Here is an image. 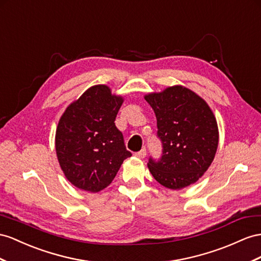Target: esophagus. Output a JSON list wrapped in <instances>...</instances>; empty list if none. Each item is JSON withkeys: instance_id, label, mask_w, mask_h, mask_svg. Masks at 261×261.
I'll return each instance as SVG.
<instances>
[{"instance_id": "34e87169", "label": "esophagus", "mask_w": 261, "mask_h": 261, "mask_svg": "<svg viewBox=\"0 0 261 261\" xmlns=\"http://www.w3.org/2000/svg\"><path fill=\"white\" fill-rule=\"evenodd\" d=\"M145 155H146V150L145 149H142L141 151L135 153V156H137L139 159H144Z\"/></svg>"}]
</instances>
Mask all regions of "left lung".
<instances>
[{"mask_svg": "<svg viewBox=\"0 0 261 261\" xmlns=\"http://www.w3.org/2000/svg\"><path fill=\"white\" fill-rule=\"evenodd\" d=\"M154 110L158 138L162 142L159 161L148 168L156 181L181 190L198 181L210 168L218 146V126L210 106L194 91L173 86L144 96Z\"/></svg>", "mask_w": 261, "mask_h": 261, "instance_id": "1", "label": "left lung"}]
</instances>
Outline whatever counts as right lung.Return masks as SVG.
<instances>
[{"label": "right lung", "mask_w": 261, "mask_h": 261, "mask_svg": "<svg viewBox=\"0 0 261 261\" xmlns=\"http://www.w3.org/2000/svg\"><path fill=\"white\" fill-rule=\"evenodd\" d=\"M123 102L106 85L87 89L59 119L55 148L66 178L76 188L97 193L117 175L131 152L115 120Z\"/></svg>", "instance_id": "obj_1"}]
</instances>
